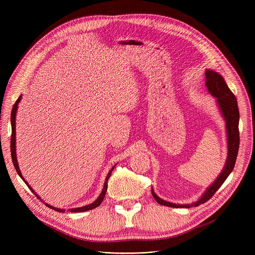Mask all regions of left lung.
Returning a JSON list of instances; mask_svg holds the SVG:
<instances>
[{"mask_svg":"<svg viewBox=\"0 0 255 255\" xmlns=\"http://www.w3.org/2000/svg\"><path fill=\"white\" fill-rule=\"evenodd\" d=\"M206 76V87L209 91V93L216 98V102L218 105V108L221 112V115L223 116L225 123H226V134H227V158L223 167V170L219 173L218 177L214 180V183L207 188L205 193L202 195V197L191 204H174L167 201H164L160 199L151 189L152 196L154 200L162 206L172 207V208H191V207H197L201 204H204L208 200H210L213 195L219 189L228 175L232 172L236 157L238 154L239 149V110L237 100L233 93L228 88L226 82L224 81L223 77L218 74L215 70L206 69L205 71Z\"/></svg>","mask_w":255,"mask_h":255,"instance_id":"1","label":"left lung"}]
</instances>
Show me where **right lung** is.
Returning <instances> with one entry per match:
<instances>
[{"instance_id":"1","label":"right lung","mask_w":255,"mask_h":255,"mask_svg":"<svg viewBox=\"0 0 255 255\" xmlns=\"http://www.w3.org/2000/svg\"><path fill=\"white\" fill-rule=\"evenodd\" d=\"M21 99H22V96H20L19 98H18V100L16 101V103L14 104V106H13V109H12V113H11V125H12V137H11V155H12V160H13V164H14V166H15V168H16V171H17V173L19 174V176L25 181V184L28 186V188L30 189V191L32 192V193H34V195L37 197L40 201H42L41 200V198L35 193V191L29 186V184L27 183V181L25 180V178L23 177V175H22V172H21V170H20V168H19V164H18V160H17V154H16V115H17V110H18V105H19V103H20V101H21ZM116 166V164L110 169V171L108 172V175L106 176V179H105V184H104V188H103V191L101 192V194H100V196L98 197V199L95 201V202H93L92 204H90V205H87V206H84V207H80V208H72V209H69L68 211L69 212H75V213H79V212H86V211H89V210H93V209H95V208H97L98 206H100L101 205V203L103 202V200H104V198H105V195H106V192H107V188H108V179L110 178V176H111V173H112V171H113V169H114V167ZM47 207H49V208H51L52 210H55L56 212H59V213H64L65 212V209H58V208H54L53 206H50L49 204H47V203H44Z\"/></svg>"}]
</instances>
